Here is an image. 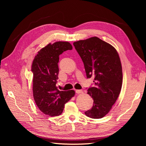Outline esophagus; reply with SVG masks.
I'll return each mask as SVG.
<instances>
[{"instance_id":"34e87169","label":"esophagus","mask_w":146,"mask_h":146,"mask_svg":"<svg viewBox=\"0 0 146 146\" xmlns=\"http://www.w3.org/2000/svg\"><path fill=\"white\" fill-rule=\"evenodd\" d=\"M76 92L77 94H80V93H83V91L81 90H76Z\"/></svg>"}]
</instances>
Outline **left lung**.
<instances>
[{
    "mask_svg": "<svg viewBox=\"0 0 146 146\" xmlns=\"http://www.w3.org/2000/svg\"><path fill=\"white\" fill-rule=\"evenodd\" d=\"M73 44L83 61L87 78H94V86L88 89L93 105L85 114L100 119L110 111L121 90L122 70L118 53L111 45L96 36Z\"/></svg>",
    "mask_w": 146,
    "mask_h": 146,
    "instance_id": "obj_1",
    "label": "left lung"
}]
</instances>
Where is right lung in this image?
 Segmentation results:
<instances>
[{
    "label": "right lung",
    "mask_w": 146,
    "mask_h": 146,
    "mask_svg": "<svg viewBox=\"0 0 146 146\" xmlns=\"http://www.w3.org/2000/svg\"><path fill=\"white\" fill-rule=\"evenodd\" d=\"M72 49V45L68 42L48 44L38 52L33 61L34 100L40 111L50 116L60 115L65 104L75 95L74 90L60 91L56 86L59 56L64 51Z\"/></svg>",
    "instance_id": "obj_1"
}]
</instances>
